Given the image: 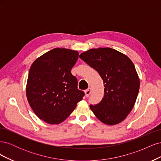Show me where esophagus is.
I'll use <instances>...</instances> for the list:
<instances>
[{
  "mask_svg": "<svg viewBox=\"0 0 161 161\" xmlns=\"http://www.w3.org/2000/svg\"><path fill=\"white\" fill-rule=\"evenodd\" d=\"M85 96H86V97H89V96L90 95V94H91V88H89V89H87L86 90H85Z\"/></svg>",
  "mask_w": 161,
  "mask_h": 161,
  "instance_id": "1",
  "label": "esophagus"
}]
</instances>
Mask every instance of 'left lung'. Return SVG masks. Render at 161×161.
Instances as JSON below:
<instances>
[{"instance_id":"obj_1","label":"left lung","mask_w":161,"mask_h":161,"mask_svg":"<svg viewBox=\"0 0 161 161\" xmlns=\"http://www.w3.org/2000/svg\"><path fill=\"white\" fill-rule=\"evenodd\" d=\"M79 58L99 72L104 83V96L90 108L101 122L114 125L124 121L133 109L140 89V79L133 62L110 47L90 49Z\"/></svg>"}]
</instances>
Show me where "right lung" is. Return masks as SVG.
Instances as JSON below:
<instances>
[{
	"mask_svg": "<svg viewBox=\"0 0 161 161\" xmlns=\"http://www.w3.org/2000/svg\"><path fill=\"white\" fill-rule=\"evenodd\" d=\"M78 58V51L56 47L37 58L30 67L27 99L36 115L47 124L64 121L85 95L70 72Z\"/></svg>",
	"mask_w": 161,
	"mask_h": 161,
	"instance_id": "add662e5",
	"label": "right lung"
}]
</instances>
